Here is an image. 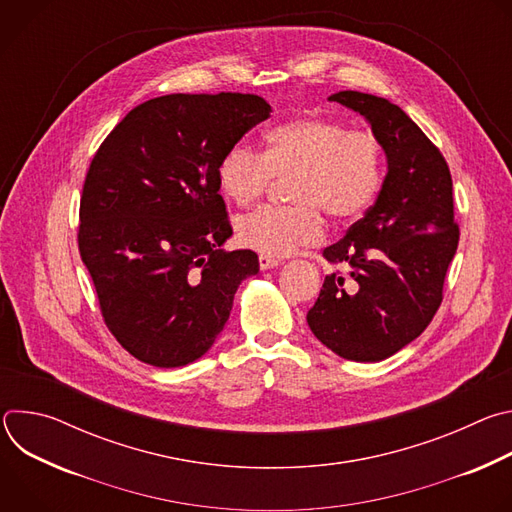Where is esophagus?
<instances>
[{
  "instance_id": "1",
  "label": "esophagus",
  "mask_w": 512,
  "mask_h": 512,
  "mask_svg": "<svg viewBox=\"0 0 512 512\" xmlns=\"http://www.w3.org/2000/svg\"><path fill=\"white\" fill-rule=\"evenodd\" d=\"M277 265H279L277 259H273V257H269V255H259V267H261V271L273 269V267H277Z\"/></svg>"
}]
</instances>
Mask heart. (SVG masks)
<instances>
[{"instance_id": "b5f03b06", "label": "heart", "mask_w": 512, "mask_h": 512, "mask_svg": "<svg viewBox=\"0 0 512 512\" xmlns=\"http://www.w3.org/2000/svg\"><path fill=\"white\" fill-rule=\"evenodd\" d=\"M216 176L225 196L239 206L261 198L273 176L291 178L294 206H263L237 225L243 247L285 257L322 239L320 212L344 223L373 204L383 182V150L373 133L350 131L332 119L300 117L273 127L263 154L243 143L233 145Z\"/></svg>"}]
</instances>
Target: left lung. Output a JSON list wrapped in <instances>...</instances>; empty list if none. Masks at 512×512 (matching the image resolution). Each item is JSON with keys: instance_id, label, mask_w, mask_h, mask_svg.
<instances>
[{"instance_id": "left-lung-1", "label": "left lung", "mask_w": 512, "mask_h": 512, "mask_svg": "<svg viewBox=\"0 0 512 512\" xmlns=\"http://www.w3.org/2000/svg\"><path fill=\"white\" fill-rule=\"evenodd\" d=\"M328 101L360 113L379 139L387 176L375 204L324 249L348 277L330 273L308 312L314 336L354 362H379L413 342L442 304L460 231L450 168L440 150L391 101L338 91Z\"/></svg>"}]
</instances>
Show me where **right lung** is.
Returning <instances> with one entry per match:
<instances>
[{
  "label": "right lung",
  "instance_id": "right-lung-1",
  "mask_svg": "<svg viewBox=\"0 0 512 512\" xmlns=\"http://www.w3.org/2000/svg\"><path fill=\"white\" fill-rule=\"evenodd\" d=\"M271 107L257 95H164L131 109L95 154L79 251L107 328L137 360L176 369L223 332L253 251L233 235L218 164Z\"/></svg>",
  "mask_w": 512,
  "mask_h": 512
}]
</instances>
